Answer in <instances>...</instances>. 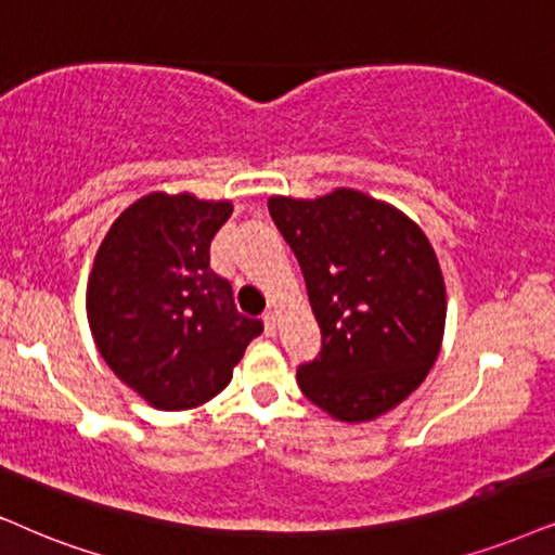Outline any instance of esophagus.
<instances>
[{
	"mask_svg": "<svg viewBox=\"0 0 555 555\" xmlns=\"http://www.w3.org/2000/svg\"><path fill=\"white\" fill-rule=\"evenodd\" d=\"M263 325H266V333H269V335L276 333V327H279V314H276V312H266V314H263Z\"/></svg>",
	"mask_w": 555,
	"mask_h": 555,
	"instance_id": "1",
	"label": "esophagus"
}]
</instances>
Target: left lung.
Segmentation results:
<instances>
[{"label": "left lung", "instance_id": "left-lung-1", "mask_svg": "<svg viewBox=\"0 0 555 555\" xmlns=\"http://www.w3.org/2000/svg\"><path fill=\"white\" fill-rule=\"evenodd\" d=\"M269 212L322 333L320 353L297 369L301 395L343 423L384 415L440 353L446 284L430 241L399 209L353 189L271 196Z\"/></svg>", "mask_w": 555, "mask_h": 555}]
</instances>
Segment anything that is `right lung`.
<instances>
[{"mask_svg": "<svg viewBox=\"0 0 555 555\" xmlns=\"http://www.w3.org/2000/svg\"><path fill=\"white\" fill-rule=\"evenodd\" d=\"M230 215V202L156 192L125 209L96 250L91 335L115 376L158 410H189L225 389L263 330L209 269V243Z\"/></svg>", "mask_w": 555, "mask_h": 555, "instance_id": "right-lung-1", "label": "right lung"}]
</instances>
